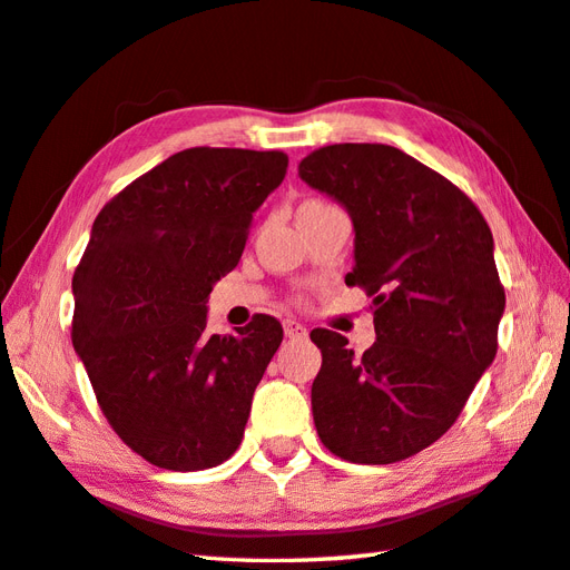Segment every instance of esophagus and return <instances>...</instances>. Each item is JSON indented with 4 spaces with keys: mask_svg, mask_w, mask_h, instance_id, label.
Here are the masks:
<instances>
[{
    "mask_svg": "<svg viewBox=\"0 0 570 570\" xmlns=\"http://www.w3.org/2000/svg\"><path fill=\"white\" fill-rule=\"evenodd\" d=\"M284 333H286V337H292V341H306V337H308L306 325H301L292 318L284 321Z\"/></svg>",
    "mask_w": 570,
    "mask_h": 570,
    "instance_id": "1",
    "label": "esophagus"
}]
</instances>
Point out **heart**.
<instances>
[{
    "label": "heart",
    "instance_id": "1",
    "mask_svg": "<svg viewBox=\"0 0 570 570\" xmlns=\"http://www.w3.org/2000/svg\"><path fill=\"white\" fill-rule=\"evenodd\" d=\"M304 205H328V203H323V200H308V203H304Z\"/></svg>",
    "mask_w": 570,
    "mask_h": 570
}]
</instances>
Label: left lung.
Segmentation results:
<instances>
[{"label":"left lung","instance_id":"8db88e82","mask_svg":"<svg viewBox=\"0 0 570 570\" xmlns=\"http://www.w3.org/2000/svg\"><path fill=\"white\" fill-rule=\"evenodd\" d=\"M298 176L353 217L345 284L372 296L377 331L362 355L341 333H311L323 355L316 431L350 463H396L453 426L498 355L504 286L490 225L455 184L386 144L321 147Z\"/></svg>","mask_w":570,"mask_h":570}]
</instances>
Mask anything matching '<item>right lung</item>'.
I'll list each match as a JSON object with an SVG mask.
<instances>
[{
    "mask_svg": "<svg viewBox=\"0 0 570 570\" xmlns=\"http://www.w3.org/2000/svg\"><path fill=\"white\" fill-rule=\"evenodd\" d=\"M286 166L284 151L184 149L95 217L72 274V347L107 423L156 468H215L242 443L284 331L257 313L210 335L205 304Z\"/></svg>",
    "mask_w": 570,
    "mask_h": 570,
    "instance_id": "add662e5",
    "label": "right lung"
}]
</instances>
